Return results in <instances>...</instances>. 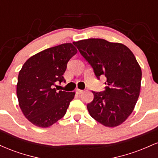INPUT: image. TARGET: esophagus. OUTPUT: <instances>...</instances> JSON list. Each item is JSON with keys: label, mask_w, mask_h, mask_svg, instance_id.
<instances>
[{"label": "esophagus", "mask_w": 158, "mask_h": 158, "mask_svg": "<svg viewBox=\"0 0 158 158\" xmlns=\"http://www.w3.org/2000/svg\"><path fill=\"white\" fill-rule=\"evenodd\" d=\"M83 90H81V89H79V88H77V89H76V93L77 94H80L81 93H82Z\"/></svg>", "instance_id": "34e87169"}]
</instances>
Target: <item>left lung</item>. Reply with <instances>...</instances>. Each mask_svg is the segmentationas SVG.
I'll use <instances>...</instances> for the list:
<instances>
[{"label":"left lung","instance_id":"8db88e82","mask_svg":"<svg viewBox=\"0 0 158 158\" xmlns=\"http://www.w3.org/2000/svg\"><path fill=\"white\" fill-rule=\"evenodd\" d=\"M73 43L96 77L107 79L105 91H92L94 99L87 106L90 115L106 127L119 126L133 112L139 95L142 71L135 55L126 45L102 39Z\"/></svg>","mask_w":158,"mask_h":158}]
</instances>
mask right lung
Masks as SVG:
<instances>
[{
	"label": "right lung",
	"mask_w": 158,
	"mask_h": 158,
	"mask_svg": "<svg viewBox=\"0 0 158 158\" xmlns=\"http://www.w3.org/2000/svg\"><path fill=\"white\" fill-rule=\"evenodd\" d=\"M77 52L72 43L46 49L23 64L18 78L19 105L34 126L48 128L66 114L75 92L57 91L54 85L65 81L63 74L68 61Z\"/></svg>",
	"instance_id": "add662e5"
}]
</instances>
